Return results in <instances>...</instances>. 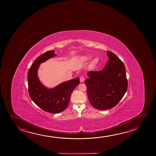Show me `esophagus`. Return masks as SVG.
Instances as JSON below:
<instances>
[{"label": "esophagus", "instance_id": "esophagus-1", "mask_svg": "<svg viewBox=\"0 0 156 156\" xmlns=\"http://www.w3.org/2000/svg\"><path fill=\"white\" fill-rule=\"evenodd\" d=\"M84 77H83V76H81V77H80V82L82 83V82H84Z\"/></svg>", "mask_w": 156, "mask_h": 156}]
</instances>
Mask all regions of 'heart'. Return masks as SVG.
I'll list each match as a JSON object with an SVG mask.
<instances>
[{
  "label": "heart",
  "mask_w": 156,
  "mask_h": 156,
  "mask_svg": "<svg viewBox=\"0 0 156 156\" xmlns=\"http://www.w3.org/2000/svg\"><path fill=\"white\" fill-rule=\"evenodd\" d=\"M84 58L85 60H89L91 59V57L90 56H89V55H87V56H85ZM98 63V59L95 58L93 59L91 63V65L92 66H95Z\"/></svg>",
  "instance_id": "1"
}]
</instances>
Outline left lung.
Here are the masks:
<instances>
[{
    "instance_id": "obj_1",
    "label": "left lung",
    "mask_w": 156,
    "mask_h": 156,
    "mask_svg": "<svg viewBox=\"0 0 156 156\" xmlns=\"http://www.w3.org/2000/svg\"><path fill=\"white\" fill-rule=\"evenodd\" d=\"M109 60L104 69L87 72L85 79L90 104L99 110L115 106L128 89L126 68L123 62L111 51H107Z\"/></svg>"
}]
</instances>
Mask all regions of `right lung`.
Here are the masks:
<instances>
[{
	"instance_id": "obj_1",
	"label": "right lung",
	"mask_w": 156,
	"mask_h": 156,
	"mask_svg": "<svg viewBox=\"0 0 156 156\" xmlns=\"http://www.w3.org/2000/svg\"><path fill=\"white\" fill-rule=\"evenodd\" d=\"M56 55L54 50L40 55L30 66L27 74L28 93L30 98L44 111L51 113H58L66 109L72 92L80 82L79 78H76L63 82L53 89H48L41 84L37 76L39 65Z\"/></svg>"
}]
</instances>
